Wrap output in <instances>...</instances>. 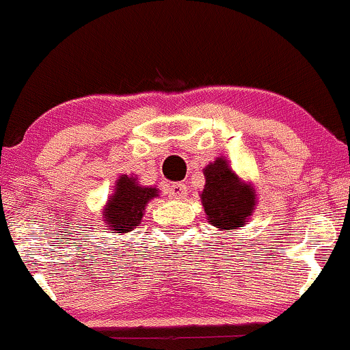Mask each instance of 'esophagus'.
<instances>
[{
	"label": "esophagus",
	"mask_w": 350,
	"mask_h": 350,
	"mask_svg": "<svg viewBox=\"0 0 350 350\" xmlns=\"http://www.w3.org/2000/svg\"><path fill=\"white\" fill-rule=\"evenodd\" d=\"M170 197L171 199H184V197L187 196V187L184 186V184L180 183H176V184H171L170 186Z\"/></svg>",
	"instance_id": "34e87169"
}]
</instances>
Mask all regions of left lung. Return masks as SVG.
<instances>
[{
	"mask_svg": "<svg viewBox=\"0 0 350 350\" xmlns=\"http://www.w3.org/2000/svg\"><path fill=\"white\" fill-rule=\"evenodd\" d=\"M204 174L205 187L200 197L210 225L220 231L237 230L246 225V218L256 205L251 186L243 184L221 158L210 163Z\"/></svg>",
	"mask_w": 350,
	"mask_h": 350,
	"instance_id": "obj_1",
	"label": "left lung"
}]
</instances>
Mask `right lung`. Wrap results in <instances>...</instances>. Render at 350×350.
Instances as JSON below:
<instances>
[{"instance_id": "obj_1", "label": "right lung", "mask_w": 350, "mask_h": 350, "mask_svg": "<svg viewBox=\"0 0 350 350\" xmlns=\"http://www.w3.org/2000/svg\"><path fill=\"white\" fill-rule=\"evenodd\" d=\"M154 187H142L133 178L124 176L117 183L116 193L109 200L104 220L112 233H127L140 225L148 200L157 197Z\"/></svg>"}]
</instances>
